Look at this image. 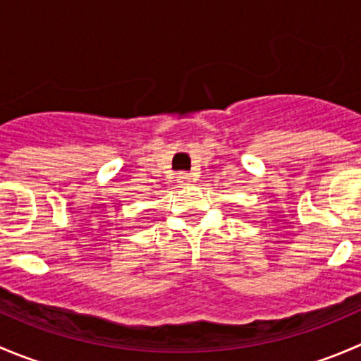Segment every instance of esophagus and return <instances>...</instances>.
I'll use <instances>...</instances> for the list:
<instances>
[{"label": "esophagus", "instance_id": "obj_1", "mask_svg": "<svg viewBox=\"0 0 361 361\" xmlns=\"http://www.w3.org/2000/svg\"><path fill=\"white\" fill-rule=\"evenodd\" d=\"M192 181V176L188 173H178L176 174V183L180 185H188Z\"/></svg>", "mask_w": 361, "mask_h": 361}]
</instances>
